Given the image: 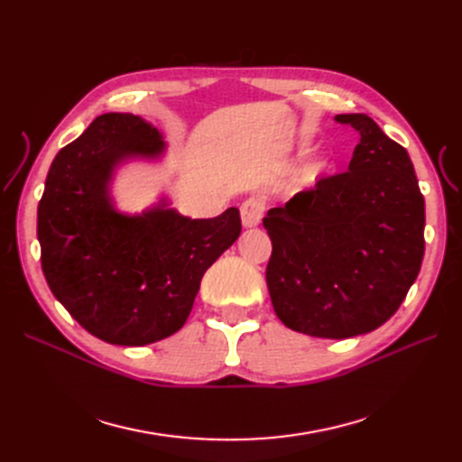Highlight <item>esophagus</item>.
<instances>
[{
    "instance_id": "1",
    "label": "esophagus",
    "mask_w": 462,
    "mask_h": 462,
    "mask_svg": "<svg viewBox=\"0 0 462 462\" xmlns=\"http://www.w3.org/2000/svg\"><path fill=\"white\" fill-rule=\"evenodd\" d=\"M263 216V200L250 197L241 204V217L245 227H256Z\"/></svg>"
}]
</instances>
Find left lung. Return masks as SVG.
Segmentation results:
<instances>
[{"instance_id":"8db88e82","label":"left lung","mask_w":462,"mask_h":462,"mask_svg":"<svg viewBox=\"0 0 462 462\" xmlns=\"http://www.w3.org/2000/svg\"><path fill=\"white\" fill-rule=\"evenodd\" d=\"M360 141L348 171L324 175L263 227L265 283L289 329L326 339L374 331L397 312L424 258V197L407 150L366 114L335 117Z\"/></svg>"}]
</instances>
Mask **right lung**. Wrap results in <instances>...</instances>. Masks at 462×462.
<instances>
[{
    "label": "right lung",
    "instance_id": "right-lung-1",
    "mask_svg": "<svg viewBox=\"0 0 462 462\" xmlns=\"http://www.w3.org/2000/svg\"><path fill=\"white\" fill-rule=\"evenodd\" d=\"M160 133L133 114H104L58 152L38 204L42 272L67 312L94 337L138 346L185 326L202 275L241 235L229 208L190 219L153 208L121 216L107 180L127 156H156Z\"/></svg>",
    "mask_w": 462,
    "mask_h": 462
}]
</instances>
